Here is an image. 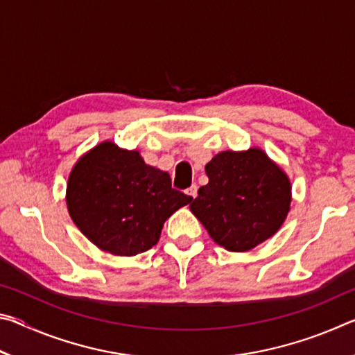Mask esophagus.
<instances>
[{
    "label": "esophagus",
    "mask_w": 355,
    "mask_h": 355,
    "mask_svg": "<svg viewBox=\"0 0 355 355\" xmlns=\"http://www.w3.org/2000/svg\"><path fill=\"white\" fill-rule=\"evenodd\" d=\"M186 194L192 197V199H196V197H197V184H192L191 188L186 189Z\"/></svg>",
    "instance_id": "1"
}]
</instances>
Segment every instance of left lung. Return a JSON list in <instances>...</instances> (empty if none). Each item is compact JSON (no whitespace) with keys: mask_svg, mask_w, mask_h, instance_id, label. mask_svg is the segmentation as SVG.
Here are the masks:
<instances>
[{"mask_svg":"<svg viewBox=\"0 0 355 355\" xmlns=\"http://www.w3.org/2000/svg\"><path fill=\"white\" fill-rule=\"evenodd\" d=\"M208 184L189 205L209 236L230 252L266 241L286 219L291 183L261 148L220 152L205 166Z\"/></svg>","mask_w":355,"mask_h":355,"instance_id":"1","label":"left lung"}]
</instances>
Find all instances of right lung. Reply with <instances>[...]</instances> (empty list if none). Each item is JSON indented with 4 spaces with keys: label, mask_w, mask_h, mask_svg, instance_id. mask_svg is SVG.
Wrapping results in <instances>:
<instances>
[{
    "label": "right lung",
    "mask_w": 355,
    "mask_h": 355,
    "mask_svg": "<svg viewBox=\"0 0 355 355\" xmlns=\"http://www.w3.org/2000/svg\"><path fill=\"white\" fill-rule=\"evenodd\" d=\"M67 208L89 241L112 255L133 257L158 243L164 222L192 200L171 177L144 163L137 150L101 142L69 175Z\"/></svg>",
    "instance_id": "1"
}]
</instances>
